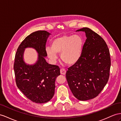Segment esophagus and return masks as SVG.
<instances>
[{"mask_svg":"<svg viewBox=\"0 0 121 121\" xmlns=\"http://www.w3.org/2000/svg\"><path fill=\"white\" fill-rule=\"evenodd\" d=\"M60 73L61 75H65L66 74V70L64 69H60Z\"/></svg>","mask_w":121,"mask_h":121,"instance_id":"34e87169","label":"esophagus"}]
</instances>
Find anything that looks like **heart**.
<instances>
[{"mask_svg": "<svg viewBox=\"0 0 121 121\" xmlns=\"http://www.w3.org/2000/svg\"><path fill=\"white\" fill-rule=\"evenodd\" d=\"M84 41L80 35H63L52 40L51 48H46L48 57L53 62L57 60V54H61V59L64 62L72 65L81 58Z\"/></svg>", "mask_w": 121, "mask_h": 121, "instance_id": "b5f03b06", "label": "heart"}]
</instances>
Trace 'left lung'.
<instances>
[{"instance_id":"left-lung-1","label":"left lung","mask_w":121,"mask_h":121,"mask_svg":"<svg viewBox=\"0 0 121 121\" xmlns=\"http://www.w3.org/2000/svg\"><path fill=\"white\" fill-rule=\"evenodd\" d=\"M85 33L86 39L79 60L68 69L66 78L70 91L79 100L98 95L106 85L111 65L109 49L104 39L88 27L76 30Z\"/></svg>"}]
</instances>
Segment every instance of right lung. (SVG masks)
<instances>
[{"instance_id": "obj_1", "label": "right lung", "mask_w": 121, "mask_h": 121, "mask_svg": "<svg viewBox=\"0 0 121 121\" xmlns=\"http://www.w3.org/2000/svg\"><path fill=\"white\" fill-rule=\"evenodd\" d=\"M50 33L38 30L24 39L15 55L14 69L18 88L26 97L36 103L50 101L55 94V81L60 75V68L48 64L45 45ZM33 48L38 53V58L33 65L26 64L23 56L25 49Z\"/></svg>"}]
</instances>
